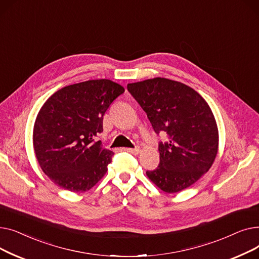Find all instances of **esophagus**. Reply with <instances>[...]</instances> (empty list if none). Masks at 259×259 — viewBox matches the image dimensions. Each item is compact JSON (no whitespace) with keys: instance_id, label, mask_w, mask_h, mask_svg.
<instances>
[{"instance_id":"1","label":"esophagus","mask_w":259,"mask_h":259,"mask_svg":"<svg viewBox=\"0 0 259 259\" xmlns=\"http://www.w3.org/2000/svg\"><path fill=\"white\" fill-rule=\"evenodd\" d=\"M124 150L126 152L132 153V154H138L140 152V148L139 147H137V148H124Z\"/></svg>"}]
</instances>
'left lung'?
<instances>
[{"label":"left lung","instance_id":"1","mask_svg":"<svg viewBox=\"0 0 259 259\" xmlns=\"http://www.w3.org/2000/svg\"><path fill=\"white\" fill-rule=\"evenodd\" d=\"M147 113L159 142V165L146 174L167 193L193 185L212 166L219 149V130L207 102L191 87L164 77L127 85Z\"/></svg>","mask_w":259,"mask_h":259}]
</instances>
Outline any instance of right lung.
<instances>
[{
	"instance_id": "1",
	"label": "right lung",
	"mask_w": 259,
	"mask_h": 259,
	"mask_svg": "<svg viewBox=\"0 0 259 259\" xmlns=\"http://www.w3.org/2000/svg\"><path fill=\"white\" fill-rule=\"evenodd\" d=\"M124 92L110 79H92L66 86L46 101L34 122L33 148L51 182L85 192L106 174L114 153L95 138L107 109Z\"/></svg>"
}]
</instances>
